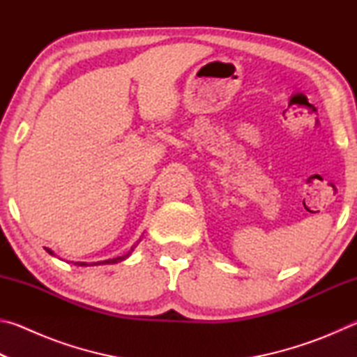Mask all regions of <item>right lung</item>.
<instances>
[{
    "instance_id": "obj_1",
    "label": "right lung",
    "mask_w": 357,
    "mask_h": 357,
    "mask_svg": "<svg viewBox=\"0 0 357 357\" xmlns=\"http://www.w3.org/2000/svg\"><path fill=\"white\" fill-rule=\"evenodd\" d=\"M47 252L50 253V255H53V252L50 250V249H47ZM129 257V253L128 255H123V257H116V258H112V259H105V261H99V263H93V264H113V263H118V261H123V259H126ZM78 266H88V263H77ZM91 264V266H93Z\"/></svg>"
}]
</instances>
